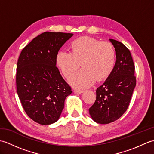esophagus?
Wrapping results in <instances>:
<instances>
[{
  "label": "esophagus",
  "mask_w": 154,
  "mask_h": 154,
  "mask_svg": "<svg viewBox=\"0 0 154 154\" xmlns=\"http://www.w3.org/2000/svg\"><path fill=\"white\" fill-rule=\"evenodd\" d=\"M74 93H76V94H81V93H83V90L75 89V90H74Z\"/></svg>",
  "instance_id": "34e87169"
}]
</instances>
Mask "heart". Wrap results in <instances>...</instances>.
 <instances>
[{"label":"heart","mask_w":154,"mask_h":154,"mask_svg":"<svg viewBox=\"0 0 154 154\" xmlns=\"http://www.w3.org/2000/svg\"><path fill=\"white\" fill-rule=\"evenodd\" d=\"M71 51H60L55 57V64L66 78L70 77L79 67L69 83L76 89H85L96 79H106L112 73L116 62V53L112 44L93 38L81 37L71 42Z\"/></svg>","instance_id":"b5f03b06"}]
</instances>
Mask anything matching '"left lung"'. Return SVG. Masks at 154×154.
<instances>
[{"mask_svg": "<svg viewBox=\"0 0 154 154\" xmlns=\"http://www.w3.org/2000/svg\"><path fill=\"white\" fill-rule=\"evenodd\" d=\"M115 49L114 69L96 90L97 97L89 109L92 119L99 124H109L126 112L136 87L135 67L130 50L121 42L109 39Z\"/></svg>", "mask_w": 154, "mask_h": 154, "instance_id": "left-lung-1", "label": "left lung"}]
</instances>
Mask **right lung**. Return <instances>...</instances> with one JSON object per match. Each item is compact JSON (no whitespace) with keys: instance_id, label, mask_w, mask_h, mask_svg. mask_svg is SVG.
<instances>
[{"instance_id":"1","label":"right lung","mask_w":154,"mask_h":154,"mask_svg":"<svg viewBox=\"0 0 154 154\" xmlns=\"http://www.w3.org/2000/svg\"><path fill=\"white\" fill-rule=\"evenodd\" d=\"M73 34L45 32L23 49L16 67V92L27 115L42 125L57 122L71 87L55 67V57Z\"/></svg>"}]
</instances>
